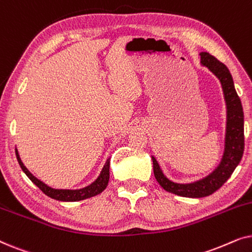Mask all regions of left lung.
Masks as SVG:
<instances>
[{
  "label": "left lung",
  "instance_id": "left-lung-1",
  "mask_svg": "<svg viewBox=\"0 0 252 252\" xmlns=\"http://www.w3.org/2000/svg\"><path fill=\"white\" fill-rule=\"evenodd\" d=\"M201 65L205 66L218 79L222 88L226 104V130L223 153L219 164L202 179L191 182H175L164 174L159 163L151 156L154 164V174L161 187L168 192L182 197L199 198L215 192L228 180L239 165L244 150V116L240 97L234 87L232 74L226 65L205 51L199 53Z\"/></svg>",
  "mask_w": 252,
  "mask_h": 252
}]
</instances>
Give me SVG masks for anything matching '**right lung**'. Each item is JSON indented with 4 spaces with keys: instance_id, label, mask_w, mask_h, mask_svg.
Segmentation results:
<instances>
[{
    "instance_id": "add662e5",
    "label": "right lung",
    "mask_w": 252,
    "mask_h": 252,
    "mask_svg": "<svg viewBox=\"0 0 252 252\" xmlns=\"http://www.w3.org/2000/svg\"><path fill=\"white\" fill-rule=\"evenodd\" d=\"M16 156H17V160L22 167V170L24 173H25L31 181L33 182L36 187H39L41 190H42L44 194L49 197L56 199V201H61V202H78V201H82V199L86 198H91L93 196H96L104 190L106 188V186L109 184V178H110V158L106 160V163L103 166L101 173L97 178H96L95 181H93L91 185L86 186L84 188L80 189H56L50 187L47 184H44L43 181H41L40 179H37L36 177L31 173V172L27 170V167L24 165L22 161V158L19 156L18 150L16 148Z\"/></svg>"
}]
</instances>
